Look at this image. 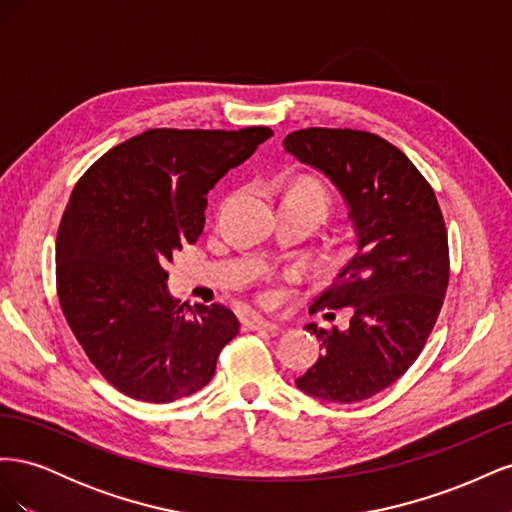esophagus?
<instances>
[{"mask_svg":"<svg viewBox=\"0 0 512 512\" xmlns=\"http://www.w3.org/2000/svg\"><path fill=\"white\" fill-rule=\"evenodd\" d=\"M247 329H252V331H277V329H280V324L273 322V320H267V318H252L250 322H247Z\"/></svg>","mask_w":512,"mask_h":512,"instance_id":"34e87169","label":"esophagus"}]
</instances>
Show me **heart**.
<instances>
[{"mask_svg":"<svg viewBox=\"0 0 512 512\" xmlns=\"http://www.w3.org/2000/svg\"><path fill=\"white\" fill-rule=\"evenodd\" d=\"M286 198L290 200H301V203H307V205H314L322 211H327L329 207V196L327 192H324L322 185L314 179H301L297 181L290 188V192L286 194Z\"/></svg>","mask_w":512,"mask_h":512,"instance_id":"b5f03b06","label":"heart"}]
</instances>
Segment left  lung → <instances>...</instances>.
<instances>
[{"mask_svg": "<svg viewBox=\"0 0 512 512\" xmlns=\"http://www.w3.org/2000/svg\"><path fill=\"white\" fill-rule=\"evenodd\" d=\"M284 147L335 183L356 232V254L314 301L316 309L350 307V324H305L324 352L297 386L356 404L397 382L427 344L448 286L444 218L427 179L378 134L305 128Z\"/></svg>", "mask_w": 512, "mask_h": 512, "instance_id": "obj_1", "label": "left lung"}]
</instances>
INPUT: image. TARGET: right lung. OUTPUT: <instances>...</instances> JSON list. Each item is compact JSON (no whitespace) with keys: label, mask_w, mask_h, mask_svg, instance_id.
Returning a JSON list of instances; mask_svg holds the SVG:
<instances>
[{"label":"right lung","mask_w":512,"mask_h":512,"mask_svg":"<svg viewBox=\"0 0 512 512\" xmlns=\"http://www.w3.org/2000/svg\"><path fill=\"white\" fill-rule=\"evenodd\" d=\"M271 128H156L113 147L74 185L55 250L57 297L117 391L168 404L203 389L239 333L224 305L179 307L166 265L205 228L207 194Z\"/></svg>","instance_id":"add662e5"}]
</instances>
